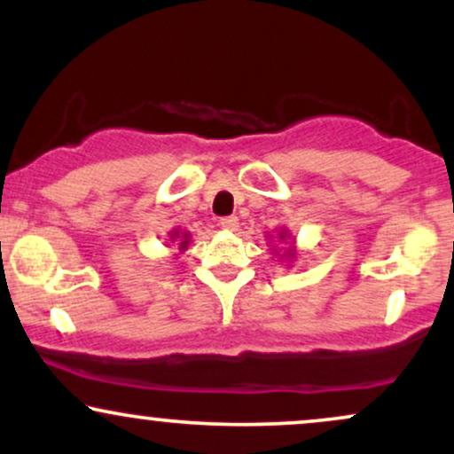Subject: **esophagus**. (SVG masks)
Returning a JSON list of instances; mask_svg holds the SVG:
<instances>
[{"label":"esophagus","instance_id":"1","mask_svg":"<svg viewBox=\"0 0 454 454\" xmlns=\"http://www.w3.org/2000/svg\"><path fill=\"white\" fill-rule=\"evenodd\" d=\"M220 226L223 228V231H237V228H239V220H237V217H234V215L222 217Z\"/></svg>","mask_w":454,"mask_h":454}]
</instances>
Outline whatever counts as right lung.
<instances>
[{
	"label": "right lung",
	"instance_id": "obj_1",
	"mask_svg": "<svg viewBox=\"0 0 454 454\" xmlns=\"http://www.w3.org/2000/svg\"><path fill=\"white\" fill-rule=\"evenodd\" d=\"M184 239H185V241H181V247H185V245H187V234H184Z\"/></svg>",
	"mask_w": 454,
	"mask_h": 454
}]
</instances>
